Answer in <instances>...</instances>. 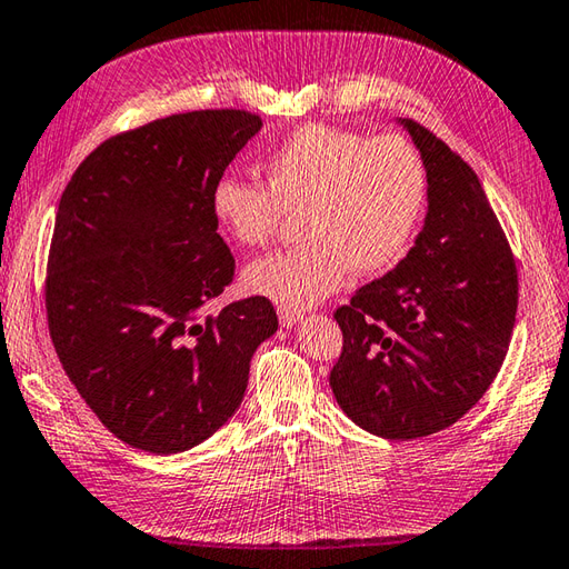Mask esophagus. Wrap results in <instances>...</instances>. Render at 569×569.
<instances>
[{
  "label": "esophagus",
  "instance_id": "esophagus-1",
  "mask_svg": "<svg viewBox=\"0 0 569 569\" xmlns=\"http://www.w3.org/2000/svg\"><path fill=\"white\" fill-rule=\"evenodd\" d=\"M278 318H281V326H283V328H293V326H298L300 320H303V313H300V310L278 308Z\"/></svg>",
  "mask_w": 569,
  "mask_h": 569
}]
</instances>
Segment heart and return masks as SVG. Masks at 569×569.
<instances>
[{"label": "heart", "instance_id": "1", "mask_svg": "<svg viewBox=\"0 0 569 569\" xmlns=\"http://www.w3.org/2000/svg\"><path fill=\"white\" fill-rule=\"evenodd\" d=\"M266 187L219 177L209 209L239 247L269 243L283 214H300L298 249L243 271V288L278 308L306 310L332 296L348 273L389 269L409 243L427 192L425 160L399 136L306 126L269 154Z\"/></svg>", "mask_w": 569, "mask_h": 569}]
</instances>
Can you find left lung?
I'll return each mask as SVG.
<instances>
[{
	"instance_id": "obj_1",
	"label": "left lung",
	"mask_w": 569,
	"mask_h": 569,
	"mask_svg": "<svg viewBox=\"0 0 569 569\" xmlns=\"http://www.w3.org/2000/svg\"><path fill=\"white\" fill-rule=\"evenodd\" d=\"M425 160L427 217L387 276L336 310L340 409L382 439L456 425L491 387L518 310V271L476 172L415 120H397Z\"/></svg>"
}]
</instances>
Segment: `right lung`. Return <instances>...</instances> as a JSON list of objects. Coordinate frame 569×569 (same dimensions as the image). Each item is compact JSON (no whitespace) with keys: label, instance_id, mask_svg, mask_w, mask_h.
Listing matches in <instances>:
<instances>
[{"label":"right lung","instance_id":"right-lung-1","mask_svg":"<svg viewBox=\"0 0 569 569\" xmlns=\"http://www.w3.org/2000/svg\"><path fill=\"white\" fill-rule=\"evenodd\" d=\"M261 126L247 110L154 120L98 144L63 189L49 332L78 395L136 449L180 453L224 427L278 330L261 296L202 313L233 278L211 187Z\"/></svg>","mask_w":569,"mask_h":569}]
</instances>
